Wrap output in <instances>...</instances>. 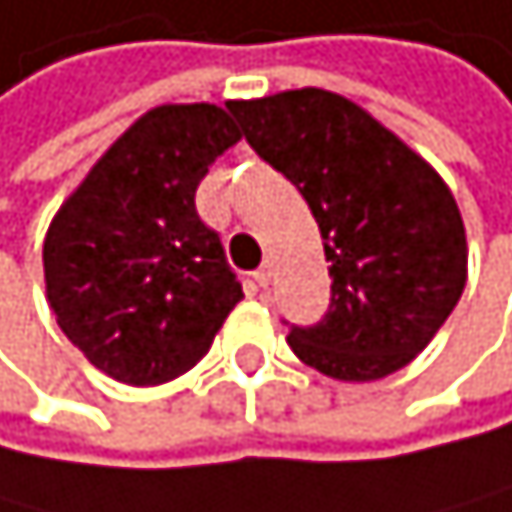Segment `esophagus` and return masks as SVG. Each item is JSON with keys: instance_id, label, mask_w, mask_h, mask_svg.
I'll list each match as a JSON object with an SVG mask.
<instances>
[{"instance_id": "1", "label": "esophagus", "mask_w": 512, "mask_h": 512, "mask_svg": "<svg viewBox=\"0 0 512 512\" xmlns=\"http://www.w3.org/2000/svg\"><path fill=\"white\" fill-rule=\"evenodd\" d=\"M251 280L258 283L261 290H267V286H270V267H261V270H254V274H251Z\"/></svg>"}]
</instances>
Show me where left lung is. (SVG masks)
I'll list each match as a JSON object with an SVG mask.
<instances>
[{
  "label": "left lung",
  "mask_w": 512,
  "mask_h": 512,
  "mask_svg": "<svg viewBox=\"0 0 512 512\" xmlns=\"http://www.w3.org/2000/svg\"><path fill=\"white\" fill-rule=\"evenodd\" d=\"M248 146L296 191L325 238L331 306L290 328L296 357L341 382L398 373L465 290L468 245L443 178L401 139L325 88L229 101Z\"/></svg>",
  "instance_id": "1"
}]
</instances>
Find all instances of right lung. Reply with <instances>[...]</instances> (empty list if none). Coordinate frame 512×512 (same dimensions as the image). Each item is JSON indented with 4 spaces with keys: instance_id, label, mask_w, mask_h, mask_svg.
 <instances>
[{
    "instance_id": "add662e5",
    "label": "right lung",
    "mask_w": 512,
    "mask_h": 512,
    "mask_svg": "<svg viewBox=\"0 0 512 512\" xmlns=\"http://www.w3.org/2000/svg\"><path fill=\"white\" fill-rule=\"evenodd\" d=\"M242 133L216 104H162L107 149L44 238L47 302L85 360L162 385L210 350L242 299L197 184Z\"/></svg>"
}]
</instances>
